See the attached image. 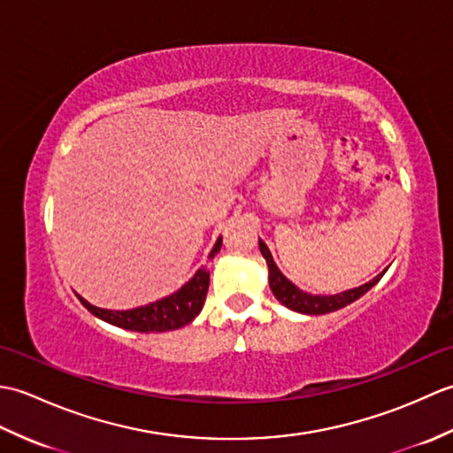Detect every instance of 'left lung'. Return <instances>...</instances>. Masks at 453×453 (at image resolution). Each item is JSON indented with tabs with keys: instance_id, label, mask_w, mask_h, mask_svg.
Segmentation results:
<instances>
[{
	"instance_id": "left-lung-1",
	"label": "left lung",
	"mask_w": 453,
	"mask_h": 453,
	"mask_svg": "<svg viewBox=\"0 0 453 453\" xmlns=\"http://www.w3.org/2000/svg\"><path fill=\"white\" fill-rule=\"evenodd\" d=\"M258 247H261V253L266 258L268 265V284H271V290L276 296V300L280 302L282 305H286L288 310L297 311V313H305V315H325L331 313L336 310H342V307L350 305L352 302L358 300L365 292L373 288L375 284L380 282V278L386 274L383 271L381 274H378L373 280L365 282L358 288H352V290H346L341 294H333V296H313L307 294L303 290H300L296 284H292L288 278L280 273V268L276 266V263L273 261V255L268 251V247L265 245L263 239H258Z\"/></svg>"
}]
</instances>
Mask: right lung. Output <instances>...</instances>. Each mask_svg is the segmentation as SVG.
Returning a JSON list of instances; mask_svg holds the SVG:
<instances>
[{
    "instance_id": "right-lung-1",
    "label": "right lung",
    "mask_w": 453,
    "mask_h": 453,
    "mask_svg": "<svg viewBox=\"0 0 453 453\" xmlns=\"http://www.w3.org/2000/svg\"><path fill=\"white\" fill-rule=\"evenodd\" d=\"M221 249V237L216 242L214 249H211L208 258H214L216 253ZM210 286V273L204 266L198 268L196 274L190 278V280L163 300H157L148 305L136 307V310H127V311H114V310H101V307L91 305L88 300L78 294L80 302L83 307L99 317V319L107 321L114 326H122V329L128 331H138V333H165L173 329H180V326L188 325L195 317L200 313L202 305H204L206 294Z\"/></svg>"
}]
</instances>
